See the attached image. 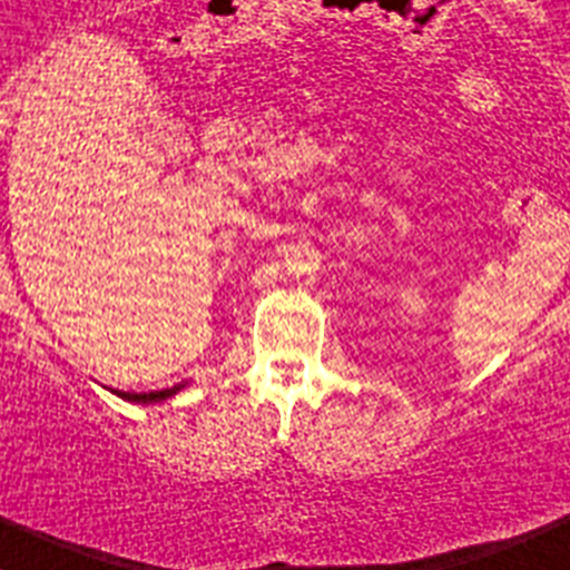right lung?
<instances>
[{
	"label": "right lung",
	"instance_id": "add662e5",
	"mask_svg": "<svg viewBox=\"0 0 570 570\" xmlns=\"http://www.w3.org/2000/svg\"><path fill=\"white\" fill-rule=\"evenodd\" d=\"M187 383H178L173 389H161V392H116L121 400H130V403H141V406H150V403H161V400H170L173 394H178Z\"/></svg>",
	"mask_w": 570,
	"mask_h": 570
}]
</instances>
